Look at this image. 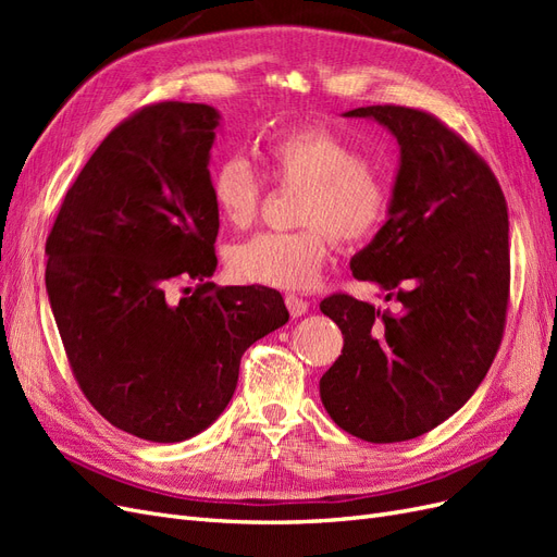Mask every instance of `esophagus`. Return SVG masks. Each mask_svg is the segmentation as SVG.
Wrapping results in <instances>:
<instances>
[{
  "label": "esophagus",
  "instance_id": "obj_1",
  "mask_svg": "<svg viewBox=\"0 0 557 557\" xmlns=\"http://www.w3.org/2000/svg\"><path fill=\"white\" fill-rule=\"evenodd\" d=\"M285 307H288L293 318H299L309 311V301L297 297V295H285Z\"/></svg>",
  "mask_w": 557,
  "mask_h": 557
}]
</instances>
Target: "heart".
<instances>
[{
  "instance_id": "heart-1",
  "label": "heart",
  "mask_w": 557,
  "mask_h": 557,
  "mask_svg": "<svg viewBox=\"0 0 557 557\" xmlns=\"http://www.w3.org/2000/svg\"><path fill=\"white\" fill-rule=\"evenodd\" d=\"M267 174L278 188H299L297 232H262L227 252L230 272L244 283L278 290L313 285L336 244L372 239L391 209V185L360 148L327 127L274 134L260 144ZM218 215L232 227H248L264 201V181L250 162L230 156L209 176Z\"/></svg>"
}]
</instances>
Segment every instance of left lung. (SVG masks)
<instances>
[{"instance_id": "1", "label": "left lung", "mask_w": 557, "mask_h": 557, "mask_svg": "<svg viewBox=\"0 0 557 557\" xmlns=\"http://www.w3.org/2000/svg\"><path fill=\"white\" fill-rule=\"evenodd\" d=\"M401 150L391 218L350 260L395 311L346 293L320 301L344 334L320 379L336 425L395 444L434 430L474 395L502 344L509 309V213L487 162L440 117L411 107L352 109Z\"/></svg>"}]
</instances>
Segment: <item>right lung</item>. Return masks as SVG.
<instances>
[{
    "label": "right lung",
    "instance_id": "1",
    "mask_svg": "<svg viewBox=\"0 0 557 557\" xmlns=\"http://www.w3.org/2000/svg\"><path fill=\"white\" fill-rule=\"evenodd\" d=\"M218 111L158 102L115 125L46 239V290L78 387L109 423L174 444L223 413L250 344L288 323L281 293L221 285L209 150ZM197 280L176 300V282Z\"/></svg>",
    "mask_w": 557,
    "mask_h": 557
}]
</instances>
